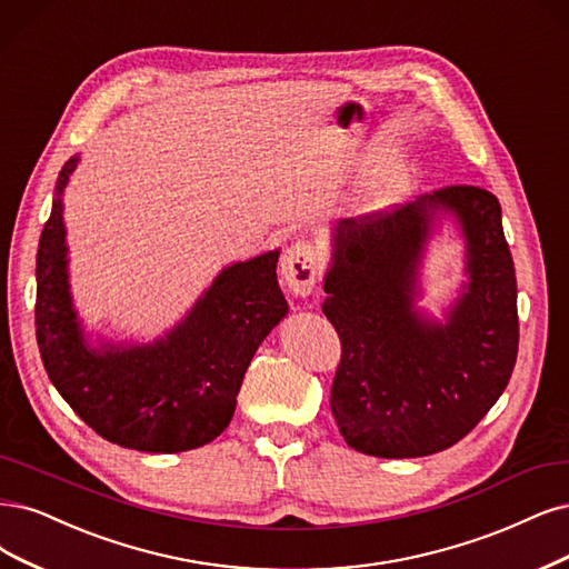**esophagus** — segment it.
Returning <instances> with one entry per match:
<instances>
[{
  "instance_id": "obj_1",
  "label": "esophagus",
  "mask_w": 569,
  "mask_h": 569,
  "mask_svg": "<svg viewBox=\"0 0 569 569\" xmlns=\"http://www.w3.org/2000/svg\"><path fill=\"white\" fill-rule=\"evenodd\" d=\"M282 280L291 293L308 297L318 282V257L308 242H297L287 249L282 257Z\"/></svg>"
}]
</instances>
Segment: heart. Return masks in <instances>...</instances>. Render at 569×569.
<instances>
[{
    "instance_id": "1",
    "label": "heart",
    "mask_w": 569,
    "mask_h": 569,
    "mask_svg": "<svg viewBox=\"0 0 569 569\" xmlns=\"http://www.w3.org/2000/svg\"><path fill=\"white\" fill-rule=\"evenodd\" d=\"M390 190H393V179H390L388 171H379L377 176H371V179L367 181L360 200L365 207H375L377 202L388 198Z\"/></svg>"
}]
</instances>
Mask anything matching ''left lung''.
Here are the masks:
<instances>
[{
    "mask_svg": "<svg viewBox=\"0 0 569 569\" xmlns=\"http://www.w3.org/2000/svg\"><path fill=\"white\" fill-rule=\"evenodd\" d=\"M455 216L469 282L445 323L413 308L435 223ZM322 312L341 339L331 415L348 447L381 459L428 457L471 433L518 358V287L501 207L476 186H447L393 213L331 230Z\"/></svg>",
    "mask_w": 569,
    "mask_h": 569,
    "instance_id": "obj_1",
    "label": "left lung"
}]
</instances>
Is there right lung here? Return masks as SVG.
<instances>
[{
  "mask_svg": "<svg viewBox=\"0 0 569 569\" xmlns=\"http://www.w3.org/2000/svg\"><path fill=\"white\" fill-rule=\"evenodd\" d=\"M80 158L58 173L51 217L37 249V346L58 393L98 436L129 449L173 455L228 428L244 371L287 316L280 251L223 268L162 339L91 348L68 284L63 188Z\"/></svg>",
  "mask_w": 569,
  "mask_h": 569,
  "instance_id": "right-lung-1",
  "label": "right lung"
}]
</instances>
